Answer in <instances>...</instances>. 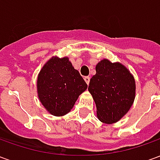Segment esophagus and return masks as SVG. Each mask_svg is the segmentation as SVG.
Returning a JSON list of instances; mask_svg holds the SVG:
<instances>
[{"mask_svg":"<svg viewBox=\"0 0 160 160\" xmlns=\"http://www.w3.org/2000/svg\"><path fill=\"white\" fill-rule=\"evenodd\" d=\"M84 80H85V81H86L87 85H88V84H89V82H90V77L89 76L84 77Z\"/></svg>","mask_w":160,"mask_h":160,"instance_id":"34e87169","label":"esophagus"}]
</instances>
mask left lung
<instances>
[{
  "label": "left lung",
  "mask_w": 160,
  "mask_h": 160,
  "mask_svg": "<svg viewBox=\"0 0 160 160\" xmlns=\"http://www.w3.org/2000/svg\"><path fill=\"white\" fill-rule=\"evenodd\" d=\"M88 90L95 101L98 118L111 124L120 120L132 106L135 82L123 65L104 59L97 64Z\"/></svg>",
  "instance_id": "obj_1"
}]
</instances>
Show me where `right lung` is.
<instances>
[{"label":"right lung","instance_id":"right-lung-1","mask_svg":"<svg viewBox=\"0 0 160 160\" xmlns=\"http://www.w3.org/2000/svg\"><path fill=\"white\" fill-rule=\"evenodd\" d=\"M87 83L68 57H52L38 77L39 100L50 114L57 117L68 113Z\"/></svg>","mask_w":160,"mask_h":160}]
</instances>
